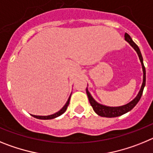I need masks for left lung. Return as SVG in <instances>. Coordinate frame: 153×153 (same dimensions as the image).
Masks as SVG:
<instances>
[{"mask_svg": "<svg viewBox=\"0 0 153 153\" xmlns=\"http://www.w3.org/2000/svg\"><path fill=\"white\" fill-rule=\"evenodd\" d=\"M125 40H126L132 47L133 49L136 51L137 53L139 58H140V62H141L142 67H143V84H142L141 89H140V92L138 93V95L136 96V98L134 100H132L131 102H129V103L126 104L124 106H116V107H111V106H106L102 105V104H100L97 102V101L93 98V97L91 96V94L90 93V92L88 91L87 88H86V94H87V97L89 98V101H90V105L93 107V110L95 111V113L97 114H98L99 116L103 117H109V118H111V117H120L121 115H123L125 113H126L127 112L130 111L131 109H133L134 106H136V104L138 103V102L140 101V98H141L142 95H143V89L145 87L146 85V68L144 67V64H143V56H142L141 52H140V48L138 47V46L135 44L133 40H132V38L130 37L128 33H125Z\"/></svg>", "mask_w": 153, "mask_h": 153, "instance_id": "8db88e82", "label": "left lung"}]
</instances>
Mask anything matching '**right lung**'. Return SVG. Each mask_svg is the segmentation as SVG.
I'll return each mask as SVG.
<instances>
[{"mask_svg":"<svg viewBox=\"0 0 153 153\" xmlns=\"http://www.w3.org/2000/svg\"><path fill=\"white\" fill-rule=\"evenodd\" d=\"M70 97H71V95L70 96V97H69V99H68V100H67V102H66V104H65L64 106H63V107L60 109V111L56 112V113H54V114L49 115V116H35V115H32V117H35V118H36V119H40V120H51V119H54V118H56V117H60V115H62L63 113H64L65 112H66V110H67V106H68L69 103H70Z\"/></svg>","mask_w":153,"mask_h":153,"instance_id":"1","label":"right lung"}]
</instances>
